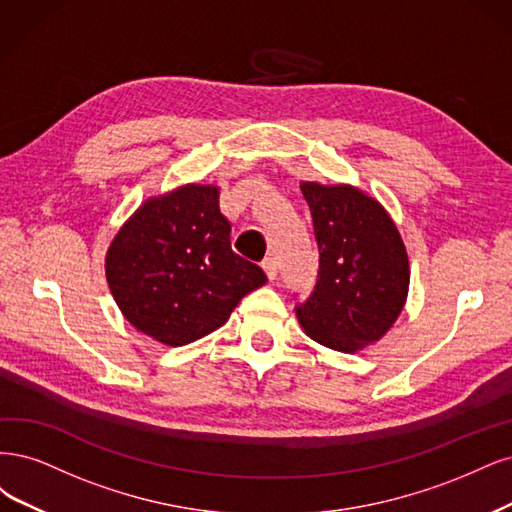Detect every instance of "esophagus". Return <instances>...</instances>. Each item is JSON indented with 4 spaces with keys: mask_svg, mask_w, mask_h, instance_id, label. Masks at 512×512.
<instances>
[{
    "mask_svg": "<svg viewBox=\"0 0 512 512\" xmlns=\"http://www.w3.org/2000/svg\"><path fill=\"white\" fill-rule=\"evenodd\" d=\"M261 268H263V272H266V276L270 278V280H274L276 278V274H278V268H276V261H274V257H266L261 261Z\"/></svg>",
    "mask_w": 512,
    "mask_h": 512,
    "instance_id": "1",
    "label": "esophagus"
}]
</instances>
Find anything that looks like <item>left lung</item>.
Wrapping results in <instances>:
<instances>
[{
    "label": "left lung",
    "mask_w": 512,
    "mask_h": 512,
    "mask_svg": "<svg viewBox=\"0 0 512 512\" xmlns=\"http://www.w3.org/2000/svg\"><path fill=\"white\" fill-rule=\"evenodd\" d=\"M319 244L315 293L295 315L327 349L364 351L402 315L410 266L404 240L385 206L359 187L300 185Z\"/></svg>",
    "instance_id": "1"
}]
</instances>
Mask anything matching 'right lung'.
Returning a JSON list of instances; mask_svg holds the SVG:
<instances>
[{
    "label": "right lung",
    "instance_id": "right-lung-1",
    "mask_svg": "<svg viewBox=\"0 0 512 512\" xmlns=\"http://www.w3.org/2000/svg\"><path fill=\"white\" fill-rule=\"evenodd\" d=\"M219 187L187 183L148 197L106 251V280L123 317L166 346H183L227 323L266 274L229 244Z\"/></svg>",
    "mask_w": 512,
    "mask_h": 512
}]
</instances>
